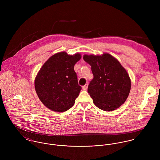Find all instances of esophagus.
I'll return each mask as SVG.
<instances>
[{
	"mask_svg": "<svg viewBox=\"0 0 160 160\" xmlns=\"http://www.w3.org/2000/svg\"><path fill=\"white\" fill-rule=\"evenodd\" d=\"M88 88V84H86L84 86H83L82 89H83L84 90H87Z\"/></svg>",
	"mask_w": 160,
	"mask_h": 160,
	"instance_id": "esophagus-1",
	"label": "esophagus"
}]
</instances>
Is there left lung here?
<instances>
[{"instance_id": "left-lung-1", "label": "left lung", "mask_w": 160, "mask_h": 160, "mask_svg": "<svg viewBox=\"0 0 160 160\" xmlns=\"http://www.w3.org/2000/svg\"><path fill=\"white\" fill-rule=\"evenodd\" d=\"M83 58L91 66L93 75L88 89L93 103L106 112L119 108L127 99L131 87L126 69L108 53L102 56L85 55Z\"/></svg>"}]
</instances>
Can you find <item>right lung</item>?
<instances>
[{
    "instance_id": "obj_1",
    "label": "right lung",
    "mask_w": 160,
    "mask_h": 160,
    "mask_svg": "<svg viewBox=\"0 0 160 160\" xmlns=\"http://www.w3.org/2000/svg\"><path fill=\"white\" fill-rule=\"evenodd\" d=\"M81 55L59 52L52 56L35 79L36 91L42 103L54 112H64L75 103L82 88L78 84L74 67Z\"/></svg>"
}]
</instances>
